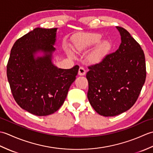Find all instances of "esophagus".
Returning a JSON list of instances; mask_svg holds the SVG:
<instances>
[{
    "mask_svg": "<svg viewBox=\"0 0 153 153\" xmlns=\"http://www.w3.org/2000/svg\"><path fill=\"white\" fill-rule=\"evenodd\" d=\"M85 72H86V71L83 67L79 68V71H78V74L79 75V76H84V75L85 74Z\"/></svg>",
    "mask_w": 153,
    "mask_h": 153,
    "instance_id": "obj_1",
    "label": "esophagus"
}]
</instances>
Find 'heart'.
Here are the masks:
<instances>
[{"label": "heart", "instance_id": "b5f03b06", "mask_svg": "<svg viewBox=\"0 0 153 153\" xmlns=\"http://www.w3.org/2000/svg\"><path fill=\"white\" fill-rule=\"evenodd\" d=\"M102 36L97 33H82L77 35L74 39V43L76 49L79 51L89 50L95 46L101 41ZM112 45L108 41L100 43L91 52L88 59L93 63H97L101 61L108 54Z\"/></svg>", "mask_w": 153, "mask_h": 153}]
</instances>
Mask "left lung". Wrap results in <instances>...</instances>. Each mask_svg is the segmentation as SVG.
I'll list each match as a JSON object with an SVG mask.
<instances>
[{
  "label": "left lung",
  "mask_w": 153,
  "mask_h": 153,
  "mask_svg": "<svg viewBox=\"0 0 153 153\" xmlns=\"http://www.w3.org/2000/svg\"><path fill=\"white\" fill-rule=\"evenodd\" d=\"M121 44L99 63L90 65L86 77L87 97L95 111L104 116L124 112L137 101L146 79L143 51L129 32L117 26Z\"/></svg>",
  "instance_id": "obj_1"
}]
</instances>
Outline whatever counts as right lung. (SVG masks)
I'll return each mask as SVG.
<instances>
[{"label": "right lung", "instance_id": "add662e5", "mask_svg": "<svg viewBox=\"0 0 153 153\" xmlns=\"http://www.w3.org/2000/svg\"><path fill=\"white\" fill-rule=\"evenodd\" d=\"M56 28H35L15 42L6 67L12 94L22 108L43 116L53 114L63 105L79 66L58 68L51 62ZM39 50L45 56L35 59Z\"/></svg>", "mask_w": 153, "mask_h": 153}]
</instances>
